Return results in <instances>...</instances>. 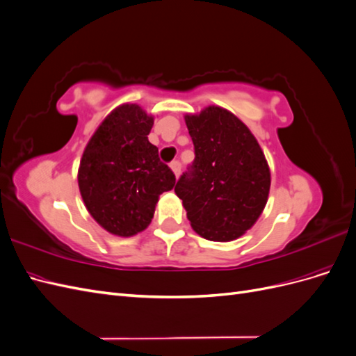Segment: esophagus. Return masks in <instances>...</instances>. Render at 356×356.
I'll return each mask as SVG.
<instances>
[{
  "mask_svg": "<svg viewBox=\"0 0 356 356\" xmlns=\"http://www.w3.org/2000/svg\"><path fill=\"white\" fill-rule=\"evenodd\" d=\"M170 169L174 170L175 177L178 178V177H179V172H181V163H179V161H178V160H174V161H172V163H170Z\"/></svg>",
  "mask_w": 356,
  "mask_h": 356,
  "instance_id": "34e87169",
  "label": "esophagus"
}]
</instances>
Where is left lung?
<instances>
[{
	"mask_svg": "<svg viewBox=\"0 0 356 356\" xmlns=\"http://www.w3.org/2000/svg\"><path fill=\"white\" fill-rule=\"evenodd\" d=\"M195 160L175 186L193 230L213 242L241 238L260 217L270 190L261 147L238 117L221 106L187 114Z\"/></svg>",
	"mask_w": 356,
	"mask_h": 356,
	"instance_id": "1",
	"label": "left lung"
}]
</instances>
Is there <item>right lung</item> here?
<instances>
[{"mask_svg": "<svg viewBox=\"0 0 356 356\" xmlns=\"http://www.w3.org/2000/svg\"><path fill=\"white\" fill-rule=\"evenodd\" d=\"M154 117L136 104L117 106L96 129L79 168L83 202L101 227L134 236L152 222L159 196L175 186V175L161 163L148 141Z\"/></svg>", "mask_w": 356, "mask_h": 356, "instance_id": "1", "label": "right lung"}]
</instances>
